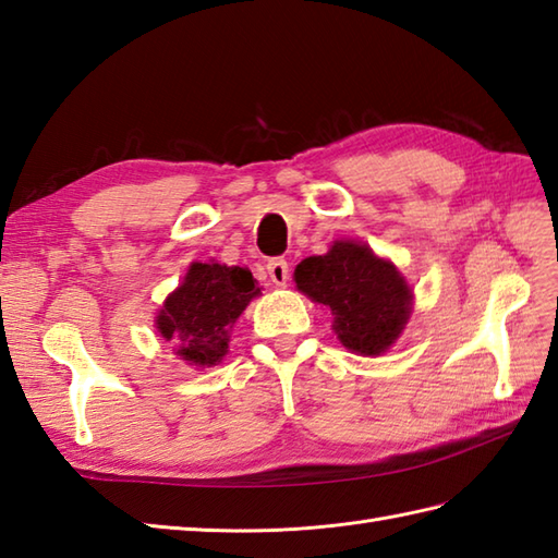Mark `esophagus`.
Wrapping results in <instances>:
<instances>
[{
    "mask_svg": "<svg viewBox=\"0 0 558 558\" xmlns=\"http://www.w3.org/2000/svg\"><path fill=\"white\" fill-rule=\"evenodd\" d=\"M266 268H268L270 280H274L278 288H284V284H288V280H290V264L288 262H284V259H270L266 264Z\"/></svg>",
    "mask_w": 558,
    "mask_h": 558,
    "instance_id": "esophagus-1",
    "label": "esophagus"
}]
</instances>
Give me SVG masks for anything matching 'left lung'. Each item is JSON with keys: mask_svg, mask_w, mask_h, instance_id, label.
<instances>
[{"mask_svg": "<svg viewBox=\"0 0 558 558\" xmlns=\"http://www.w3.org/2000/svg\"><path fill=\"white\" fill-rule=\"evenodd\" d=\"M294 282L332 311L337 339L361 355L389 351L412 313L405 278L363 242L337 240L327 254L308 256L294 268Z\"/></svg>", "mask_w": 558, "mask_h": 558, "instance_id": "obj_1", "label": "left lung"}]
</instances>
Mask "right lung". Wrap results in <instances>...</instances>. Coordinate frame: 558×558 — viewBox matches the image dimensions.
Listing matches in <instances>:
<instances>
[{"instance_id": "1", "label": "right lung", "mask_w": 558, "mask_h": 558, "mask_svg": "<svg viewBox=\"0 0 558 558\" xmlns=\"http://www.w3.org/2000/svg\"><path fill=\"white\" fill-rule=\"evenodd\" d=\"M259 294V282L247 268L193 262L157 313V332L174 341L177 355L189 365L211 367L228 351L233 323Z\"/></svg>"}]
</instances>
